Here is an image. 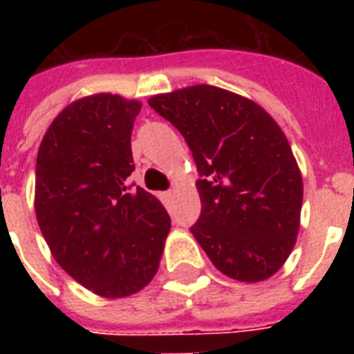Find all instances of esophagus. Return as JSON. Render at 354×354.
Here are the masks:
<instances>
[{"instance_id":"esophagus-1","label":"esophagus","mask_w":354,"mask_h":354,"mask_svg":"<svg viewBox=\"0 0 354 354\" xmlns=\"http://www.w3.org/2000/svg\"><path fill=\"white\" fill-rule=\"evenodd\" d=\"M161 198H163V202H165V204H169V202L174 198V191H167V193L161 194Z\"/></svg>"}]
</instances>
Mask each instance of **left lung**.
<instances>
[{
	"label": "left lung",
	"instance_id": "left-lung-1",
	"mask_svg": "<svg viewBox=\"0 0 354 354\" xmlns=\"http://www.w3.org/2000/svg\"><path fill=\"white\" fill-rule=\"evenodd\" d=\"M180 130L200 172L191 233L216 270L242 283L272 277L296 244L303 180L285 132L252 99L196 84L149 99Z\"/></svg>",
	"mask_w": 354,
	"mask_h": 354
}]
</instances>
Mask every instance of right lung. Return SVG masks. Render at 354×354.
<instances>
[{"label":"right lung","mask_w":354,"mask_h":354,"mask_svg":"<svg viewBox=\"0 0 354 354\" xmlns=\"http://www.w3.org/2000/svg\"><path fill=\"white\" fill-rule=\"evenodd\" d=\"M139 110V101L112 93L77 99L49 124L36 158V221L53 257L112 299L149 285L171 230L160 200L128 185Z\"/></svg>","instance_id":"obj_1"}]
</instances>
